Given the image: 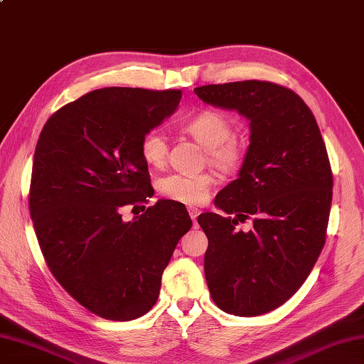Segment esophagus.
<instances>
[{
	"label": "esophagus",
	"instance_id": "obj_1",
	"mask_svg": "<svg viewBox=\"0 0 364 364\" xmlns=\"http://www.w3.org/2000/svg\"><path fill=\"white\" fill-rule=\"evenodd\" d=\"M188 213H190V218L193 219V223H196V219H198V216H199L200 210H198L196 207H188Z\"/></svg>",
	"mask_w": 364,
	"mask_h": 364
}]
</instances>
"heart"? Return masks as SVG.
I'll list each match as a JSON object with an SVG mask.
<instances>
[{
    "mask_svg": "<svg viewBox=\"0 0 364 364\" xmlns=\"http://www.w3.org/2000/svg\"><path fill=\"white\" fill-rule=\"evenodd\" d=\"M185 132L207 148V161L225 174L241 170L247 157V146L233 137V120L216 109H205L194 115L183 127ZM140 156L153 168H162L168 159V140L162 131L151 129L140 140ZM215 185L211 173L181 174L173 173L159 181V190L165 198L182 203L205 202Z\"/></svg>",
    "mask_w": 364,
    "mask_h": 364,
    "instance_id": "obj_1",
    "label": "heart"
}]
</instances>
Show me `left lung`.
I'll return each mask as SVG.
<instances>
[{"label":"left lung","instance_id":"1","mask_svg":"<svg viewBox=\"0 0 364 364\" xmlns=\"http://www.w3.org/2000/svg\"><path fill=\"white\" fill-rule=\"evenodd\" d=\"M194 92L239 111L252 128L239 179L215 199L230 216L198 218L208 237L210 295L227 314H267L304 284L326 242L333 179L324 140L312 111L286 86L244 80ZM247 218L254 228L242 232L237 224Z\"/></svg>","mask_w":364,"mask_h":364}]
</instances>
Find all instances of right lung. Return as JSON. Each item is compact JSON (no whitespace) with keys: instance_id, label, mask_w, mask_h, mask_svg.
Wrapping results in <instances>:
<instances>
[{"instance_id":"obj_1","label":"right lung","mask_w":364,"mask_h":364,"mask_svg":"<svg viewBox=\"0 0 364 364\" xmlns=\"http://www.w3.org/2000/svg\"><path fill=\"white\" fill-rule=\"evenodd\" d=\"M182 91L103 87L50 115L35 148L29 211L50 273L105 320L151 310L162 273L191 228L185 205L151 191L140 140L173 114ZM144 213L129 223L125 208ZM139 215V213H137Z\"/></svg>"}]
</instances>
